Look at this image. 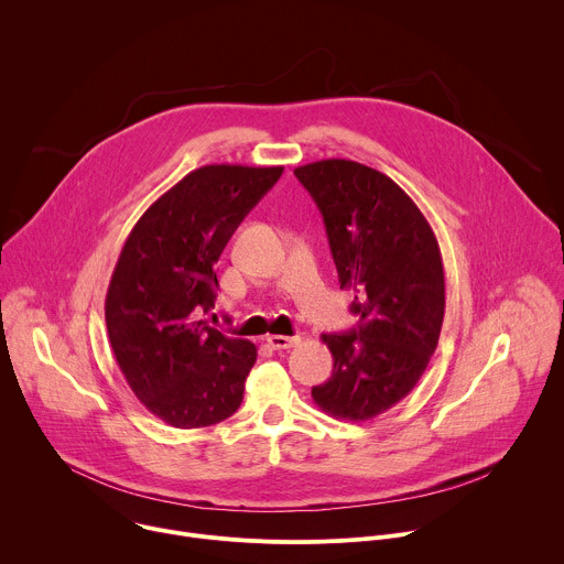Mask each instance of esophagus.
Returning a JSON list of instances; mask_svg holds the SVG:
<instances>
[{"instance_id":"obj_1","label":"esophagus","mask_w":564,"mask_h":564,"mask_svg":"<svg viewBox=\"0 0 564 564\" xmlns=\"http://www.w3.org/2000/svg\"><path fill=\"white\" fill-rule=\"evenodd\" d=\"M299 337H285V335H270L268 337V344L274 348V350H288V348H294L299 346Z\"/></svg>"}]
</instances>
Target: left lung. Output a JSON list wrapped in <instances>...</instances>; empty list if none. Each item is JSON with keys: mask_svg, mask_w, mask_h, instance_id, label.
Returning a JSON list of instances; mask_svg holds the SVG:
<instances>
[{"mask_svg": "<svg viewBox=\"0 0 564 564\" xmlns=\"http://www.w3.org/2000/svg\"><path fill=\"white\" fill-rule=\"evenodd\" d=\"M324 216L344 290L355 292L359 328L324 335L333 377L312 388L335 420L366 422L404 399L424 375L444 321L437 238L413 198L386 174L328 158L294 170Z\"/></svg>", "mask_w": 564, "mask_h": 564, "instance_id": "left-lung-1", "label": "left lung"}]
</instances>
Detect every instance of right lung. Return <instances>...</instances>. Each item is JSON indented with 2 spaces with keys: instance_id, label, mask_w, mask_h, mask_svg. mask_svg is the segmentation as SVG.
Wrapping results in <instances>:
<instances>
[{
  "instance_id": "right-lung-1",
  "label": "right lung",
  "mask_w": 564,
  "mask_h": 564,
  "mask_svg": "<svg viewBox=\"0 0 564 564\" xmlns=\"http://www.w3.org/2000/svg\"><path fill=\"white\" fill-rule=\"evenodd\" d=\"M283 167L205 165L133 225L105 301L116 361L144 409L176 429H203L243 401L257 346L198 316L216 301V263Z\"/></svg>"
}]
</instances>
